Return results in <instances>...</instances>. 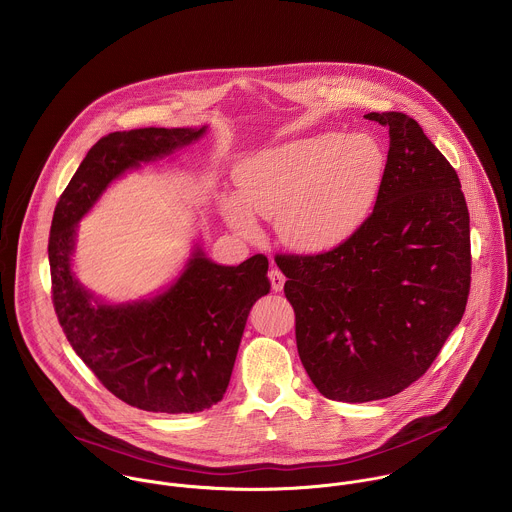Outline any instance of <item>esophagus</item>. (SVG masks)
Instances as JSON below:
<instances>
[{
	"instance_id": "obj_1",
	"label": "esophagus",
	"mask_w": 512,
	"mask_h": 512,
	"mask_svg": "<svg viewBox=\"0 0 512 512\" xmlns=\"http://www.w3.org/2000/svg\"><path fill=\"white\" fill-rule=\"evenodd\" d=\"M270 284H272V290H274V292H282V290H284L286 278H284V274H282L278 268H272V270H270Z\"/></svg>"
}]
</instances>
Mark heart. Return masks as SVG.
Here are the masks:
<instances>
[{
  "label": "heart",
  "instance_id": "1",
  "mask_svg": "<svg viewBox=\"0 0 512 512\" xmlns=\"http://www.w3.org/2000/svg\"><path fill=\"white\" fill-rule=\"evenodd\" d=\"M383 174L385 153L369 135L296 139L240 167V198L228 200L226 214L246 236L258 234L252 211L276 218L290 246L322 252L338 246L365 220Z\"/></svg>",
  "mask_w": 512,
  "mask_h": 512
}]
</instances>
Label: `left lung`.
<instances>
[{"label": "left lung", "mask_w": 512, "mask_h": 512, "mask_svg": "<svg viewBox=\"0 0 512 512\" xmlns=\"http://www.w3.org/2000/svg\"><path fill=\"white\" fill-rule=\"evenodd\" d=\"M389 129L373 212L322 254H276L300 359L334 401L391 397L417 381L461 322L471 290L469 210L455 169L405 113Z\"/></svg>", "instance_id": "left-lung-1"}]
</instances>
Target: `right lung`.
Segmentation results:
<instances>
[{
    "instance_id": "right-lung-1",
    "label": "right lung",
    "mask_w": 512,
    "mask_h": 512,
    "mask_svg": "<svg viewBox=\"0 0 512 512\" xmlns=\"http://www.w3.org/2000/svg\"><path fill=\"white\" fill-rule=\"evenodd\" d=\"M204 131L149 127L99 139L59 196L49 230L51 298L63 334L115 397L153 413H198L224 397L250 308L270 292L268 258L218 266L196 248L165 294L107 306L71 272L75 228L111 180Z\"/></svg>"
}]
</instances>
